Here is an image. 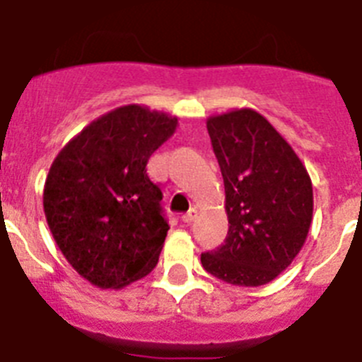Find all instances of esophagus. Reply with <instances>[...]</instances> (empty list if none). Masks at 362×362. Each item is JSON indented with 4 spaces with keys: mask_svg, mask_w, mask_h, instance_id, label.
<instances>
[{
    "mask_svg": "<svg viewBox=\"0 0 362 362\" xmlns=\"http://www.w3.org/2000/svg\"><path fill=\"white\" fill-rule=\"evenodd\" d=\"M196 216H197V210L190 209L187 214H183V216H181V221H183V223H187V225H190L192 221L196 219Z\"/></svg>",
    "mask_w": 362,
    "mask_h": 362,
    "instance_id": "34e87169",
    "label": "esophagus"
}]
</instances>
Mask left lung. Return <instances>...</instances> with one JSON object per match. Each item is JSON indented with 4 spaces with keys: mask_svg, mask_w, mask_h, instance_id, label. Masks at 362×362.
Returning a JSON list of instances; mask_svg holds the SVG:
<instances>
[{
    "mask_svg": "<svg viewBox=\"0 0 362 362\" xmlns=\"http://www.w3.org/2000/svg\"><path fill=\"white\" fill-rule=\"evenodd\" d=\"M225 181V245L201 254L209 274L235 286H261L292 264L308 235L312 181L292 146L259 112L209 117Z\"/></svg>",
    "mask_w": 362,
    "mask_h": 362,
    "instance_id": "obj_1",
    "label": "left lung"
}]
</instances>
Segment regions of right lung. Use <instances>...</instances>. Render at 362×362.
<instances>
[{"instance_id":"add662e5","label":"right lung","mask_w":362,"mask_h":362,"mask_svg":"<svg viewBox=\"0 0 362 362\" xmlns=\"http://www.w3.org/2000/svg\"><path fill=\"white\" fill-rule=\"evenodd\" d=\"M177 117L127 105L92 121L57 153L43 209L62 254L99 288H121L158 264L168 223L146 163Z\"/></svg>"}]
</instances>
